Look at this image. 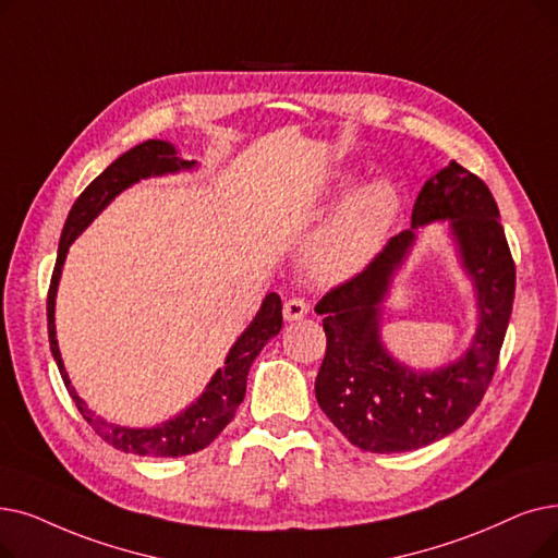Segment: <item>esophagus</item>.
Listing matches in <instances>:
<instances>
[{
    "instance_id": "1",
    "label": "esophagus",
    "mask_w": 558,
    "mask_h": 558,
    "mask_svg": "<svg viewBox=\"0 0 558 558\" xmlns=\"http://www.w3.org/2000/svg\"><path fill=\"white\" fill-rule=\"evenodd\" d=\"M310 305L303 299H289L282 305V314H284V322H301L303 317H307Z\"/></svg>"
}]
</instances>
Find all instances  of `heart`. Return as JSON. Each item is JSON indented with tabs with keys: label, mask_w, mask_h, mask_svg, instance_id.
Listing matches in <instances>:
<instances>
[{
	"label": "heart",
	"mask_w": 558,
	"mask_h": 558,
	"mask_svg": "<svg viewBox=\"0 0 558 558\" xmlns=\"http://www.w3.org/2000/svg\"><path fill=\"white\" fill-rule=\"evenodd\" d=\"M355 173H339L328 186V196L344 193ZM401 214V193L387 178H376L349 193L332 219L310 246V266L319 278H347L380 253Z\"/></svg>",
	"instance_id": "b5f03b06"
}]
</instances>
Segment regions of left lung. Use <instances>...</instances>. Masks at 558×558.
Returning <instances> with one entry per match:
<instances>
[{"label": "left lung", "instance_id": "1", "mask_svg": "<svg viewBox=\"0 0 558 558\" xmlns=\"http://www.w3.org/2000/svg\"><path fill=\"white\" fill-rule=\"evenodd\" d=\"M449 222L461 268L477 299L471 347L435 371H413L384 347L381 310L416 243V230ZM515 264L490 189L451 161L420 191L413 223L390 239L365 271L314 307L324 314L326 357L314 395L344 438L372 453L422 449L463 426L486 395L511 319Z\"/></svg>", "mask_w": 558, "mask_h": 558}]
</instances>
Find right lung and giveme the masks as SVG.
Returning a JSON list of instances; mask_svg holds the SVG:
<instances>
[{
    "mask_svg": "<svg viewBox=\"0 0 558 558\" xmlns=\"http://www.w3.org/2000/svg\"><path fill=\"white\" fill-rule=\"evenodd\" d=\"M196 166L198 161L182 159L171 141L150 138L134 145L132 150L111 161L105 171L84 189V193L75 201V205H72L68 214L61 241H59L57 266L50 282V294H47V332H50V349L68 392L72 401H75V405L80 408L84 420L95 428V433H98L105 442L113 445L116 449L125 453L178 458V456L196 453L207 445H211L216 440V435L232 422L239 403L244 401L246 380L255 357L266 347V342H269L271 337H276L282 328V301L276 292H271L264 296L257 314L246 326V330L236 337V342L230 347L223 360V367L214 372V376L205 385L203 395L191 405H186L182 413L157 426L132 428V426L111 424L100 415H95L93 410L84 403V399L77 395L75 387H72L61 351H59L57 326H54L59 280H61L63 264L72 241H75L95 219H98V216L116 201V196H120V193L130 189L132 184L148 178L193 171Z\"/></svg>",
    "mask_w": 558,
    "mask_h": 558,
    "instance_id": "1",
    "label": "right lung"
}]
</instances>
